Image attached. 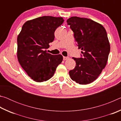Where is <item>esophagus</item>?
Wrapping results in <instances>:
<instances>
[{"label":"esophagus","mask_w":121,"mask_h":121,"mask_svg":"<svg viewBox=\"0 0 121 121\" xmlns=\"http://www.w3.org/2000/svg\"><path fill=\"white\" fill-rule=\"evenodd\" d=\"M68 59H69V58H68V57H67V56H63V60H68Z\"/></svg>","instance_id":"1"}]
</instances>
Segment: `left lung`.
I'll return each mask as SVG.
<instances>
[{"label":"left lung","instance_id":"8db88e82","mask_svg":"<svg viewBox=\"0 0 121 121\" xmlns=\"http://www.w3.org/2000/svg\"><path fill=\"white\" fill-rule=\"evenodd\" d=\"M67 23L73 32L81 58H73L76 66L69 71L73 81L87 84L95 80L107 64L110 44L107 32L101 24L87 18L73 16Z\"/></svg>","mask_w":121,"mask_h":121}]
</instances>
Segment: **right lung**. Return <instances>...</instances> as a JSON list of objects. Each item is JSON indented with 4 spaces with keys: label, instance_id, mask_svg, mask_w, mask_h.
Masks as SVG:
<instances>
[{
    "label": "right lung",
    "instance_id": "obj_1",
    "mask_svg": "<svg viewBox=\"0 0 121 121\" xmlns=\"http://www.w3.org/2000/svg\"><path fill=\"white\" fill-rule=\"evenodd\" d=\"M61 17L44 16L26 21L18 35V61L29 76L37 82L52 77L62 62L61 54L52 55L44 50L54 39V32L62 24Z\"/></svg>",
    "mask_w": 121,
    "mask_h": 121
}]
</instances>
